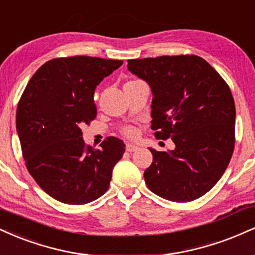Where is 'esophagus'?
Returning <instances> with one entry per match:
<instances>
[{"instance_id": "34e87169", "label": "esophagus", "mask_w": 255, "mask_h": 255, "mask_svg": "<svg viewBox=\"0 0 255 255\" xmlns=\"http://www.w3.org/2000/svg\"><path fill=\"white\" fill-rule=\"evenodd\" d=\"M126 149H127L128 152H134V151H136V149H139V147L135 146V145H131V143H127V146H126Z\"/></svg>"}]
</instances>
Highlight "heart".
<instances>
[{"mask_svg": "<svg viewBox=\"0 0 255 255\" xmlns=\"http://www.w3.org/2000/svg\"><path fill=\"white\" fill-rule=\"evenodd\" d=\"M122 133H124L127 137H131V139H133V137L136 136L137 130H136L135 127H133V126H128V127L124 128Z\"/></svg>", "mask_w": 255, "mask_h": 255, "instance_id": "1", "label": "heart"}]
</instances>
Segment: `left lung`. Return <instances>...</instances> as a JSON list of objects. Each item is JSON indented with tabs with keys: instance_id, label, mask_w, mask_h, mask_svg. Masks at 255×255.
Masks as SVG:
<instances>
[{
	"instance_id": "1",
	"label": "left lung",
	"mask_w": 255,
	"mask_h": 255,
	"mask_svg": "<svg viewBox=\"0 0 255 255\" xmlns=\"http://www.w3.org/2000/svg\"><path fill=\"white\" fill-rule=\"evenodd\" d=\"M128 70L151 88L155 136L171 137L176 146L168 152L149 148L147 186L172 202L199 198L219 182L234 151L231 89L208 61L194 54L130 59Z\"/></svg>"
}]
</instances>
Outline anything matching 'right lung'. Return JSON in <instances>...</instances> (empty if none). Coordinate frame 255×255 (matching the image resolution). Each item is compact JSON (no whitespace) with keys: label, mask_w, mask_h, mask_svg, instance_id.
<instances>
[{"label":"right lung","mask_w":255,"mask_h":255,"mask_svg":"<svg viewBox=\"0 0 255 255\" xmlns=\"http://www.w3.org/2000/svg\"><path fill=\"white\" fill-rule=\"evenodd\" d=\"M122 60L77 56L40 66L16 110V130L26 167L47 195L65 204H85L108 190L124 141L107 137L85 146L81 127L96 118L95 89Z\"/></svg>","instance_id":"right-lung-1"}]
</instances>
